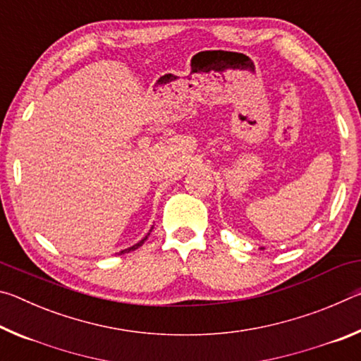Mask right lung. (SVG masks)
<instances>
[{
    "label": "right lung",
    "instance_id": "1",
    "mask_svg": "<svg viewBox=\"0 0 361 361\" xmlns=\"http://www.w3.org/2000/svg\"><path fill=\"white\" fill-rule=\"evenodd\" d=\"M146 240V237H145V239L143 240H140L138 243H135V245H133V247H130V248H126V250H122V252L121 253H129V252H132V250H137L140 245H142V243Z\"/></svg>",
    "mask_w": 361,
    "mask_h": 361
}]
</instances>
